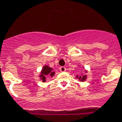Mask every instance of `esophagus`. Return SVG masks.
Listing matches in <instances>:
<instances>
[{
	"label": "esophagus",
	"mask_w": 122,
	"mask_h": 122,
	"mask_svg": "<svg viewBox=\"0 0 122 122\" xmlns=\"http://www.w3.org/2000/svg\"><path fill=\"white\" fill-rule=\"evenodd\" d=\"M59 70H60L61 72H65L66 70V68L65 66H61V67L59 68Z\"/></svg>",
	"instance_id": "esophagus-1"
}]
</instances>
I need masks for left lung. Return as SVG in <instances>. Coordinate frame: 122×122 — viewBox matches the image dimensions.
I'll return each instance as SVG.
<instances>
[{
    "label": "left lung",
    "mask_w": 122,
    "mask_h": 122,
    "mask_svg": "<svg viewBox=\"0 0 122 122\" xmlns=\"http://www.w3.org/2000/svg\"><path fill=\"white\" fill-rule=\"evenodd\" d=\"M85 78H86V76H80V77H79V79H81L80 81H84L85 79Z\"/></svg>",
    "instance_id": "1"
}]
</instances>
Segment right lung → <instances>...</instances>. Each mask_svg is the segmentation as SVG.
<instances>
[{
    "mask_svg": "<svg viewBox=\"0 0 122 122\" xmlns=\"http://www.w3.org/2000/svg\"><path fill=\"white\" fill-rule=\"evenodd\" d=\"M41 79L43 80V81H46V77L48 76H53L54 75V72H52V69L50 68L48 66H45L43 67L42 72H41Z\"/></svg>",
    "mask_w": 122,
    "mask_h": 122,
    "instance_id": "add662e5",
    "label": "right lung"
}]
</instances>
